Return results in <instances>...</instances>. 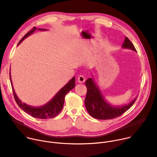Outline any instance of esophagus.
<instances>
[{"label":"esophagus","instance_id":"esophagus-1","mask_svg":"<svg viewBox=\"0 0 157 157\" xmlns=\"http://www.w3.org/2000/svg\"><path fill=\"white\" fill-rule=\"evenodd\" d=\"M86 81V77H84L83 75H80L78 77V82L79 83H83Z\"/></svg>","mask_w":157,"mask_h":157}]
</instances>
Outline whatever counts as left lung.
<instances>
[{
  "label": "left lung",
  "mask_w": 157,
  "mask_h": 157,
  "mask_svg": "<svg viewBox=\"0 0 157 157\" xmlns=\"http://www.w3.org/2000/svg\"><path fill=\"white\" fill-rule=\"evenodd\" d=\"M122 46L136 52L134 45L127 37L125 38ZM86 86L87 89L85 99L86 109L92 117L98 119H111L119 117L128 111L136 100L135 98L128 105L114 107L104 100L98 87L92 78L86 80Z\"/></svg>",
  "instance_id": "left-lung-1"
}]
</instances>
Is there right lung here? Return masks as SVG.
I'll use <instances>...</instances> for the list:
<instances>
[{
  "instance_id": "right-lung-1",
  "label": "right lung",
  "mask_w": 157,
  "mask_h": 157,
  "mask_svg": "<svg viewBox=\"0 0 157 157\" xmlns=\"http://www.w3.org/2000/svg\"><path fill=\"white\" fill-rule=\"evenodd\" d=\"M36 29V28L34 27L32 30H31L29 32H28L25 36H24L21 40V41H19V43L18 44L21 43L22 42V41L25 40V38H27L28 36H29L30 34L33 33ZM39 30L44 31L46 29H39ZM9 76H10V80L12 88H13L14 99H15L16 103L17 104V105L20 107L21 109H22L24 111L26 112L28 114L31 115L33 117L39 118V119L53 118V117L56 116L63 109V106L66 94L69 91L73 89L75 86V77H74L63 88H62L59 90V92L55 95V97L50 102H48V103H46L45 105H44L43 106H40V107H31V106H29V105L26 104L25 103H22L21 102V101L19 100V99L17 98V96L14 90L13 83H12L11 77H10V71L9 73Z\"/></svg>"
}]
</instances>
